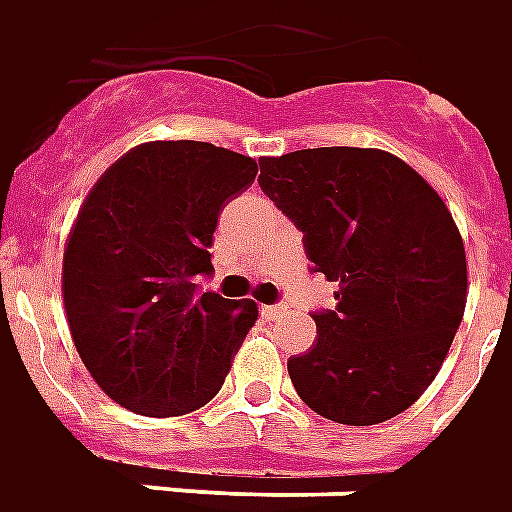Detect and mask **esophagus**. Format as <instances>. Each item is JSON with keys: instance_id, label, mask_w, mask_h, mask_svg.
<instances>
[{"instance_id": "34e87169", "label": "esophagus", "mask_w": 512, "mask_h": 512, "mask_svg": "<svg viewBox=\"0 0 512 512\" xmlns=\"http://www.w3.org/2000/svg\"><path fill=\"white\" fill-rule=\"evenodd\" d=\"M262 314H267V317H284V314H286V306H284V303H273V306H262Z\"/></svg>"}]
</instances>
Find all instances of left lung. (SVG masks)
Returning a JSON list of instances; mask_svg holds the SVG:
<instances>
[{
    "mask_svg": "<svg viewBox=\"0 0 512 512\" xmlns=\"http://www.w3.org/2000/svg\"><path fill=\"white\" fill-rule=\"evenodd\" d=\"M259 168L314 273L339 284L336 308L311 314L317 342L286 361L300 400L353 427L411 408L466 308V250L447 204L380 148H303Z\"/></svg>",
    "mask_w": 512,
    "mask_h": 512,
    "instance_id": "obj_1",
    "label": "left lung"
}]
</instances>
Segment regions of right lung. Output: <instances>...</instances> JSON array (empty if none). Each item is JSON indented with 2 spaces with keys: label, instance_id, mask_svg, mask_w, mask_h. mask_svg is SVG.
Masks as SVG:
<instances>
[{
  "label": "right lung",
  "instance_id": "right-lung-1",
  "mask_svg": "<svg viewBox=\"0 0 512 512\" xmlns=\"http://www.w3.org/2000/svg\"><path fill=\"white\" fill-rule=\"evenodd\" d=\"M256 159L198 140H154L104 170L63 253L76 353L99 389L143 416H181L215 397L259 317L253 300L201 292L223 206Z\"/></svg>",
  "mask_w": 512,
  "mask_h": 512
}]
</instances>
